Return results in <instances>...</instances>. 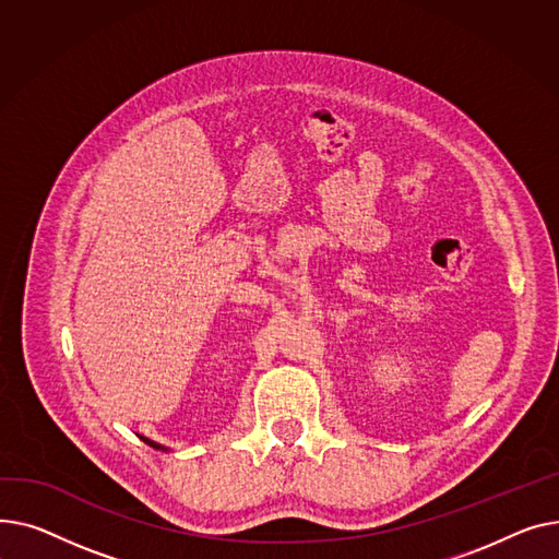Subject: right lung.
<instances>
[{
    "label": "right lung",
    "mask_w": 559,
    "mask_h": 559,
    "mask_svg": "<svg viewBox=\"0 0 559 559\" xmlns=\"http://www.w3.org/2000/svg\"><path fill=\"white\" fill-rule=\"evenodd\" d=\"M142 440H144L148 447H153V449H164V447H159L157 442H153V440H148V438H142Z\"/></svg>",
    "instance_id": "obj_1"
}]
</instances>
